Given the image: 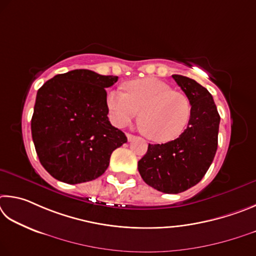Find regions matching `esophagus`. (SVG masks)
<instances>
[{"instance_id":"1","label":"esophagus","mask_w":256,"mask_h":256,"mask_svg":"<svg viewBox=\"0 0 256 256\" xmlns=\"http://www.w3.org/2000/svg\"><path fill=\"white\" fill-rule=\"evenodd\" d=\"M127 140H128V142H132V140H134L136 138V136H134V135H132V134H127Z\"/></svg>"}]
</instances>
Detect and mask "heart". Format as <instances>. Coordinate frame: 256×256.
I'll use <instances>...</instances> for the list:
<instances>
[{"instance_id":"b5f03b06","label":"heart","mask_w":256,"mask_h":256,"mask_svg":"<svg viewBox=\"0 0 256 256\" xmlns=\"http://www.w3.org/2000/svg\"><path fill=\"white\" fill-rule=\"evenodd\" d=\"M106 104L112 124L119 128L127 127L142 112V130L156 142H168L180 137L191 116L186 94L154 78L132 80L127 85V93L111 90Z\"/></svg>"}]
</instances>
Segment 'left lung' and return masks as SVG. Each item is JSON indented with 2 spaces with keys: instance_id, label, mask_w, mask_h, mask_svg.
Returning <instances> with one entry per match:
<instances>
[{
  "instance_id": "obj_1",
  "label": "left lung",
  "mask_w": 256,
  "mask_h": 256,
  "mask_svg": "<svg viewBox=\"0 0 256 256\" xmlns=\"http://www.w3.org/2000/svg\"><path fill=\"white\" fill-rule=\"evenodd\" d=\"M172 78L190 101L189 124L176 140L150 144L147 153L138 162L142 180L164 194H180L201 181L216 155L220 122L207 88L186 76Z\"/></svg>"
}]
</instances>
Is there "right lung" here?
<instances>
[{
  "label": "right lung",
  "mask_w": 256,
  "mask_h": 256,
  "mask_svg": "<svg viewBox=\"0 0 256 256\" xmlns=\"http://www.w3.org/2000/svg\"><path fill=\"white\" fill-rule=\"evenodd\" d=\"M118 76L88 70L58 74L38 90L31 134L44 170L56 180L78 184L101 176L124 134L110 124L106 88Z\"/></svg>",
  "instance_id": "obj_1"
}]
</instances>
